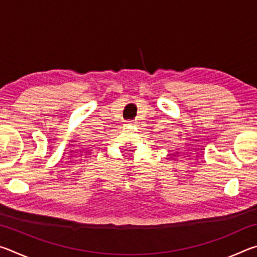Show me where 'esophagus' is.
I'll return each mask as SVG.
<instances>
[{
    "label": "esophagus",
    "instance_id": "34e87169",
    "mask_svg": "<svg viewBox=\"0 0 257 257\" xmlns=\"http://www.w3.org/2000/svg\"><path fill=\"white\" fill-rule=\"evenodd\" d=\"M127 124H130V125H133V124H135V122L133 120H129V121H127Z\"/></svg>",
    "mask_w": 257,
    "mask_h": 257
}]
</instances>
